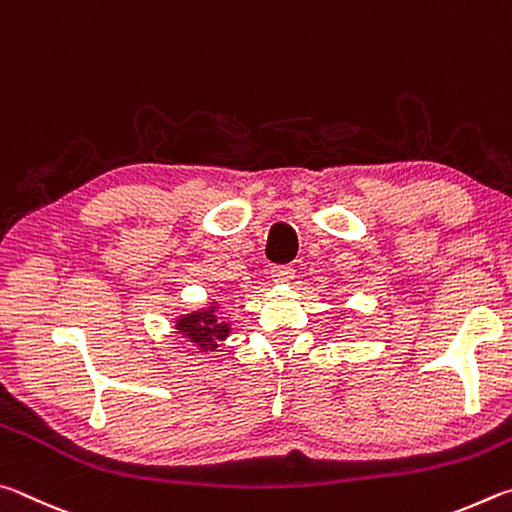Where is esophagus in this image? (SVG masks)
<instances>
[{
  "instance_id": "1",
  "label": "esophagus",
  "mask_w": 512,
  "mask_h": 512,
  "mask_svg": "<svg viewBox=\"0 0 512 512\" xmlns=\"http://www.w3.org/2000/svg\"><path fill=\"white\" fill-rule=\"evenodd\" d=\"M272 279L276 283H288L294 279V267L290 265H274L272 267Z\"/></svg>"
}]
</instances>
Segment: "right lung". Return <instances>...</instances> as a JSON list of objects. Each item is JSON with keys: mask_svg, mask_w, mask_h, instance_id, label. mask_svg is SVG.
I'll use <instances>...</instances> for the list:
<instances>
[{"mask_svg": "<svg viewBox=\"0 0 512 512\" xmlns=\"http://www.w3.org/2000/svg\"><path fill=\"white\" fill-rule=\"evenodd\" d=\"M177 330L182 333L188 342H195L202 351H213L218 342L229 335V324L218 321L215 317V306L202 312H193V315H184L177 319Z\"/></svg>", "mask_w": 512, "mask_h": 512, "instance_id": "obj_1", "label": "right lung"}]
</instances>
